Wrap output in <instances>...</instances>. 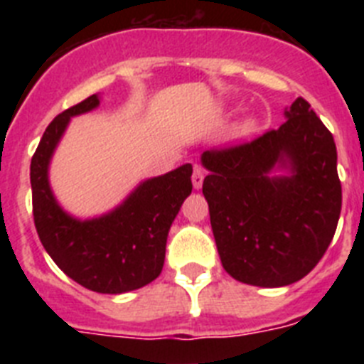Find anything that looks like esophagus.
Masks as SVG:
<instances>
[{"mask_svg": "<svg viewBox=\"0 0 364 364\" xmlns=\"http://www.w3.org/2000/svg\"><path fill=\"white\" fill-rule=\"evenodd\" d=\"M204 176H205L204 169H202L200 166H195V169H193V176H191L193 188L200 189L202 188V182H204Z\"/></svg>", "mask_w": 364, "mask_h": 364, "instance_id": "34e87169", "label": "esophagus"}]
</instances>
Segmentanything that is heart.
I'll return each mask as SVG.
<instances>
[{"mask_svg":"<svg viewBox=\"0 0 364 364\" xmlns=\"http://www.w3.org/2000/svg\"><path fill=\"white\" fill-rule=\"evenodd\" d=\"M255 131H257V120H255V118H244V120H240L239 124L235 125L233 134H235V136L244 138V136H250V134H253Z\"/></svg>","mask_w":364,"mask_h":364,"instance_id":"b5f03b06","label":"heart"}]
</instances>
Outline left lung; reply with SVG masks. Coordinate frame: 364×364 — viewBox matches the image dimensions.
Returning <instances> with one entry per match:
<instances>
[{
    "label": "left lung",
    "mask_w": 364,
    "mask_h": 364,
    "mask_svg": "<svg viewBox=\"0 0 364 364\" xmlns=\"http://www.w3.org/2000/svg\"><path fill=\"white\" fill-rule=\"evenodd\" d=\"M252 142L204 151L202 193L222 266L244 284L301 281L323 259L341 215L337 149L304 98ZM286 168V176H272Z\"/></svg>",
    "instance_id": "8db88e82"
}]
</instances>
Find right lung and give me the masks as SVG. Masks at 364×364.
I'll return each instance as SVG.
<instances>
[{"mask_svg":"<svg viewBox=\"0 0 364 364\" xmlns=\"http://www.w3.org/2000/svg\"><path fill=\"white\" fill-rule=\"evenodd\" d=\"M100 105L98 95L58 114L31 162L32 213L45 252L65 275L98 294H125L159 277L167 233L191 195V164L140 182L118 208L96 218L70 217L49 184V164L70 118Z\"/></svg>","mask_w":364,"mask_h":364,"instance_id":"obj_1","label":"right lung"}]
</instances>
